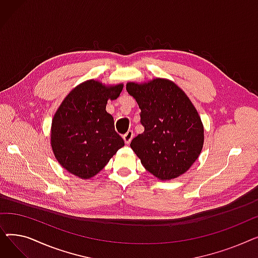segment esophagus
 <instances>
[{"mask_svg": "<svg viewBox=\"0 0 258 258\" xmlns=\"http://www.w3.org/2000/svg\"><path fill=\"white\" fill-rule=\"evenodd\" d=\"M133 138H134V133H133V131H128V132L124 135V136H123V140H124L125 144H130L131 141L133 140Z\"/></svg>", "mask_w": 258, "mask_h": 258, "instance_id": "esophagus-1", "label": "esophagus"}]
</instances>
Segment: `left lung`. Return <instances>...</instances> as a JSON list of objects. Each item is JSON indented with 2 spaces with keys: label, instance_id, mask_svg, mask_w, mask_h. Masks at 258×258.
Instances as JSON below:
<instances>
[{
  "label": "left lung",
  "instance_id": "1",
  "mask_svg": "<svg viewBox=\"0 0 258 258\" xmlns=\"http://www.w3.org/2000/svg\"><path fill=\"white\" fill-rule=\"evenodd\" d=\"M126 91L141 110L144 132L131 147L144 168L161 181L185 173L204 144V125L185 92L166 78L128 81Z\"/></svg>",
  "mask_w": 258,
  "mask_h": 258
}]
</instances>
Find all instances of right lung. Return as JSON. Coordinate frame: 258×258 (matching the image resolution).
<instances>
[{"instance_id":"add662e5","label":"right lung","mask_w":258,"mask_h":258,"mask_svg":"<svg viewBox=\"0 0 258 258\" xmlns=\"http://www.w3.org/2000/svg\"><path fill=\"white\" fill-rule=\"evenodd\" d=\"M123 84L104 85L86 80L76 86L54 114L50 144L58 163L79 179L95 177L124 146L115 132L114 119L105 110L115 100Z\"/></svg>"}]
</instances>
